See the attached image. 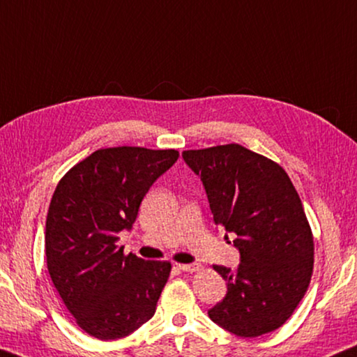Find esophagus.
Returning <instances> with one entry per match:
<instances>
[{
  "instance_id": "esophagus-1",
  "label": "esophagus",
  "mask_w": 357,
  "mask_h": 357,
  "mask_svg": "<svg viewBox=\"0 0 357 357\" xmlns=\"http://www.w3.org/2000/svg\"><path fill=\"white\" fill-rule=\"evenodd\" d=\"M178 267L183 270V271H190V273H193V271H199L201 270V265L199 264H179Z\"/></svg>"
}]
</instances>
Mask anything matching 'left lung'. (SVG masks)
<instances>
[{"instance_id": "left-lung-1", "label": "left lung", "mask_w": 357, "mask_h": 357, "mask_svg": "<svg viewBox=\"0 0 357 357\" xmlns=\"http://www.w3.org/2000/svg\"><path fill=\"white\" fill-rule=\"evenodd\" d=\"M201 178L213 222L241 251L236 271L213 265L228 286L212 321L238 337H257L286 323L314 270V236L300 195L275 160L238 144L183 153Z\"/></svg>"}]
</instances>
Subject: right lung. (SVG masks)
Returning <instances> with one entry per match:
<instances>
[{
    "label": "right lung",
    "mask_w": 357,
    "mask_h": 357,
    "mask_svg": "<svg viewBox=\"0 0 357 357\" xmlns=\"http://www.w3.org/2000/svg\"><path fill=\"white\" fill-rule=\"evenodd\" d=\"M179 153L101 148L63 174L51 198L45 256L57 294L76 325L100 340L129 335L156 312L172 271L167 261L125 255L142 199Z\"/></svg>",
    "instance_id": "1"
}]
</instances>
